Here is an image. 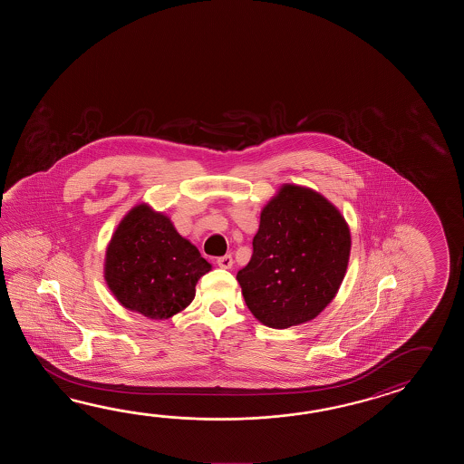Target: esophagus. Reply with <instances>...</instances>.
<instances>
[{"instance_id":"obj_1","label":"esophagus","mask_w":464,"mask_h":464,"mask_svg":"<svg viewBox=\"0 0 464 464\" xmlns=\"http://www.w3.org/2000/svg\"><path fill=\"white\" fill-rule=\"evenodd\" d=\"M232 264H234L232 256H218V266L220 268H232Z\"/></svg>"}]
</instances>
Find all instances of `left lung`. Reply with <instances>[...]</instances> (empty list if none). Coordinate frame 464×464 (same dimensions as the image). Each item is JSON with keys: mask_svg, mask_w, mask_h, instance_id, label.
I'll return each instance as SVG.
<instances>
[{"mask_svg": "<svg viewBox=\"0 0 464 464\" xmlns=\"http://www.w3.org/2000/svg\"><path fill=\"white\" fill-rule=\"evenodd\" d=\"M250 262L238 270L248 310L270 328L314 320L345 276L350 228L312 188L286 184L260 214Z\"/></svg>", "mask_w": 464, "mask_h": 464, "instance_id": "8db88e82", "label": "left lung"}]
</instances>
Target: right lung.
<instances>
[{
  "label": "right lung",
  "mask_w": 464,
  "mask_h": 464,
  "mask_svg": "<svg viewBox=\"0 0 464 464\" xmlns=\"http://www.w3.org/2000/svg\"><path fill=\"white\" fill-rule=\"evenodd\" d=\"M210 270L198 246L170 218L139 204L121 220L106 250L104 276L119 304L152 320L184 310L198 278Z\"/></svg>",
  "instance_id": "1"
}]
</instances>
